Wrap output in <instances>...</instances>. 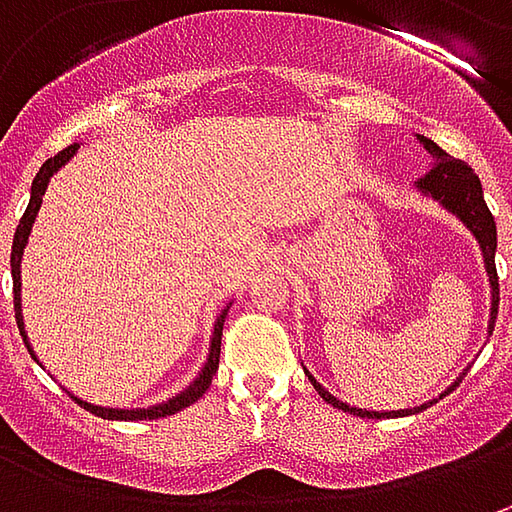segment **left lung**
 <instances>
[{
  "mask_svg": "<svg viewBox=\"0 0 512 512\" xmlns=\"http://www.w3.org/2000/svg\"><path fill=\"white\" fill-rule=\"evenodd\" d=\"M419 145H424V150L430 153L433 159V168L424 173L422 179L416 182V193L436 202V205L447 210L450 216H456L476 239V245L482 250V262L484 273H487V285H490V319H487V336H493V325H496V316H499V276H496V222H493V213L490 207L484 205V190L479 176L473 173V168H467L464 162L447 156L433 139H427L422 133H416ZM305 376L310 379V384L319 390V396L325 399L327 404L339 407L344 413H353V416H367V419H382V416H410V413H419V410H427L430 404H436L442 396H447L456 384L462 382V376H456L453 384L439 393V399H430V402L419 404V407H407V410H387V413H379V410H367V407H353V404L336 399L327 387H322V382L310 373L305 367Z\"/></svg>",
  "mask_w": 512,
  "mask_h": 512,
  "instance_id": "obj_1",
  "label": "left lung"
}]
</instances>
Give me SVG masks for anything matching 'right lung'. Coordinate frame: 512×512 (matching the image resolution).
<instances>
[{
	"label": "right lung",
	"mask_w": 512,
	"mask_h": 512,
	"mask_svg": "<svg viewBox=\"0 0 512 512\" xmlns=\"http://www.w3.org/2000/svg\"><path fill=\"white\" fill-rule=\"evenodd\" d=\"M76 150H79V142H73L70 148H65L62 153H56L53 159H48L39 173H36V179H33V185H30V202L28 210H25V216H22V222L16 227V236H13V250H10V276H13V310H16V325H19V333H22V339L28 344L30 356L36 359V353H33V347L28 342V330H25V319H22V256H25V247H28V236L30 230H33V222H36V216H39V207H42V196H45V190H48L50 179L59 173V170L68 165L70 159L76 156ZM230 305H225L219 310V316H216V322H213V333H210V347H207V359L202 364V370L196 373V379L187 384L185 390H179L176 396H170L168 402H159V404H150V407H102V404H93L88 399H79L73 390H68L70 399H76V402L82 404L85 410L90 413H96V416H102V419H116V422H139V419H162V416H173V413H179L182 407H190V404L196 402L202 393H205L210 382H213V373H216V367H219V350H222V327H225V316ZM39 362V359H36ZM42 364V362H39Z\"/></svg>",
	"instance_id": "right-lung-1"
}]
</instances>
